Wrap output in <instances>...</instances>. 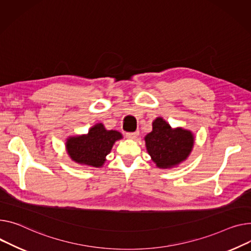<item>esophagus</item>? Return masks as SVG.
<instances>
[{
	"instance_id": "esophagus-1",
	"label": "esophagus",
	"mask_w": 251,
	"mask_h": 251,
	"mask_svg": "<svg viewBox=\"0 0 251 251\" xmlns=\"http://www.w3.org/2000/svg\"><path fill=\"white\" fill-rule=\"evenodd\" d=\"M138 135H139V132H138V131L126 133V137H127L128 139H135Z\"/></svg>"
}]
</instances>
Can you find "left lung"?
Listing matches in <instances>:
<instances>
[{
	"label": "left lung",
	"instance_id": "8db88e82",
	"mask_svg": "<svg viewBox=\"0 0 251 251\" xmlns=\"http://www.w3.org/2000/svg\"><path fill=\"white\" fill-rule=\"evenodd\" d=\"M145 146L156 168H176L188 159L195 144L193 132L182 127L173 128L162 117L152 122V131L144 137Z\"/></svg>",
	"mask_w": 251,
	"mask_h": 251
}]
</instances>
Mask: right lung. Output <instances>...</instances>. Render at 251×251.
<instances>
[{"label":"right lung","instance_id":"right-lung-1","mask_svg":"<svg viewBox=\"0 0 251 251\" xmlns=\"http://www.w3.org/2000/svg\"><path fill=\"white\" fill-rule=\"evenodd\" d=\"M123 136L117 130H107L103 123H97L87 134L70 136L65 150L73 161L90 168H102L116 141Z\"/></svg>","mask_w":251,"mask_h":251}]
</instances>
